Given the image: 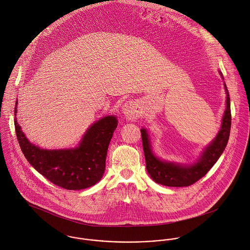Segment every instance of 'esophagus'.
I'll list each match as a JSON object with an SVG mask.
<instances>
[{"mask_svg":"<svg viewBox=\"0 0 250 250\" xmlns=\"http://www.w3.org/2000/svg\"><path fill=\"white\" fill-rule=\"evenodd\" d=\"M123 113L127 120L133 121L139 118L141 107L136 101H128L123 104Z\"/></svg>","mask_w":250,"mask_h":250,"instance_id":"esophagus-1","label":"esophagus"}]
</instances>
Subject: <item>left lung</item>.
<instances>
[{
  "label": "left lung",
  "instance_id": "obj_1",
  "mask_svg": "<svg viewBox=\"0 0 250 250\" xmlns=\"http://www.w3.org/2000/svg\"><path fill=\"white\" fill-rule=\"evenodd\" d=\"M224 88L226 91V109L222 118V128L213 143L204 149L198 162L194 165L182 166L175 163L163 162L156 158L151 152L149 140L146 129H141L146 169L156 183L168 187L190 186L203 177L221 157L227 145L231 127L229 92L225 84Z\"/></svg>",
  "mask_w": 250,
  "mask_h": 250
}]
</instances>
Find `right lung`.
Here are the masks:
<instances>
[{
    "label": "right lung",
    "instance_id": "add662e5",
    "mask_svg": "<svg viewBox=\"0 0 250 250\" xmlns=\"http://www.w3.org/2000/svg\"><path fill=\"white\" fill-rule=\"evenodd\" d=\"M17 112V102L14 113ZM17 140L29 164L56 186L82 190L95 185L104 175L108 146L118 125L115 116L92 125L80 146L74 149L48 150L32 145L14 119Z\"/></svg>",
    "mask_w": 250,
    "mask_h": 250
}]
</instances>
